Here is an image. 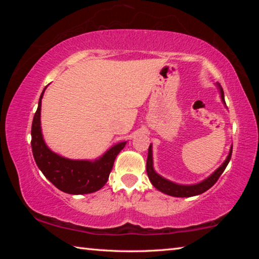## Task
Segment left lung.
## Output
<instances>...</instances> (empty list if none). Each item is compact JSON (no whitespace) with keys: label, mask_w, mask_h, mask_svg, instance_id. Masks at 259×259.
I'll use <instances>...</instances> for the list:
<instances>
[{"label":"left lung","mask_w":259,"mask_h":259,"mask_svg":"<svg viewBox=\"0 0 259 259\" xmlns=\"http://www.w3.org/2000/svg\"><path fill=\"white\" fill-rule=\"evenodd\" d=\"M219 90H221V97L223 103L225 104V99H224V91H223L221 84H217ZM152 145L148 147V155H147V162H146V171H147V176L150 178V181L152 183V185L154 186L156 190H159L160 192L164 193V194L171 195V196H177V198H190V196H194V195H199L202 194L203 192L208 191L210 187L213 186V184L218 181V178L221 177V175L224 172L225 168L229 164V162L231 160L232 156V147L230 150L229 155H227L226 160L224 161L219 168L214 171L211 176H209L207 179H204L203 182H201L199 184H194V185H179V184L172 183L168 181V179L163 178L160 175H157L155 172L154 168H153V156H152Z\"/></svg>","instance_id":"1"}]
</instances>
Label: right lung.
<instances>
[{"instance_id":"right-lung-1","label":"right lung","mask_w":259,"mask_h":259,"mask_svg":"<svg viewBox=\"0 0 259 259\" xmlns=\"http://www.w3.org/2000/svg\"><path fill=\"white\" fill-rule=\"evenodd\" d=\"M45 90L34 114L30 142L38 169L58 190L68 194H88L100 190L106 184L115 157L123 150L126 142L114 145L95 161L69 160L56 154L46 145L41 131V103Z\"/></svg>"}]
</instances>
